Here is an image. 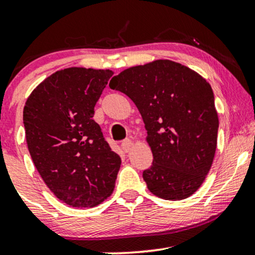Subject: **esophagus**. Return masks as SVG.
I'll list each match as a JSON object with an SVG mask.
<instances>
[{"label":"esophagus","mask_w":255,"mask_h":255,"mask_svg":"<svg viewBox=\"0 0 255 255\" xmlns=\"http://www.w3.org/2000/svg\"><path fill=\"white\" fill-rule=\"evenodd\" d=\"M131 145H133V142H131V140H130V139H126V140H124V141H122L121 147H122V150H124V151L128 152V151L130 150Z\"/></svg>","instance_id":"esophagus-1"}]
</instances>
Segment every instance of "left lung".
Here are the masks:
<instances>
[{
    "label": "left lung",
    "mask_w": 255,
    "mask_h": 255,
    "mask_svg": "<svg viewBox=\"0 0 255 255\" xmlns=\"http://www.w3.org/2000/svg\"><path fill=\"white\" fill-rule=\"evenodd\" d=\"M109 86L136 105L153 162L142 172L152 194L182 200L200 188L217 147L218 114L211 85L188 67L156 60L125 69Z\"/></svg>",
    "instance_id": "8db88e82"
}]
</instances>
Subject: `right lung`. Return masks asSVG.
<instances>
[{"label":"right lung","instance_id":"obj_1","mask_svg":"<svg viewBox=\"0 0 255 255\" xmlns=\"http://www.w3.org/2000/svg\"><path fill=\"white\" fill-rule=\"evenodd\" d=\"M110 69L71 67L55 72L28 96L26 141L38 172L56 198L93 207L113 194L121 158L93 120Z\"/></svg>","mask_w":255,"mask_h":255}]
</instances>
